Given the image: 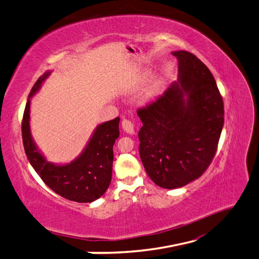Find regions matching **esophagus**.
I'll return each mask as SVG.
<instances>
[{
    "mask_svg": "<svg viewBox=\"0 0 259 259\" xmlns=\"http://www.w3.org/2000/svg\"><path fill=\"white\" fill-rule=\"evenodd\" d=\"M121 125H122V129L127 132V134L129 135H135V128H134V123H132L130 120H128V119H123L122 122H121Z\"/></svg>",
    "mask_w": 259,
    "mask_h": 259,
    "instance_id": "esophagus-1",
    "label": "esophagus"
}]
</instances>
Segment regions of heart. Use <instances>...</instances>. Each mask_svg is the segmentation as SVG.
Returning a JSON list of instances; mask_svg holds the SVG:
<instances>
[{
  "label": "heart",
  "instance_id": "b5f03b06",
  "mask_svg": "<svg viewBox=\"0 0 259 259\" xmlns=\"http://www.w3.org/2000/svg\"><path fill=\"white\" fill-rule=\"evenodd\" d=\"M148 77H150V73L145 72L144 74L141 76V78L139 79V83L144 82ZM139 83H135L134 88H137ZM165 86H166V78L156 79V81L153 84H152L151 88L149 89V91L147 93V96H145V101H147L148 103L154 102L155 99H157V97L162 94V92L165 89Z\"/></svg>",
  "mask_w": 259,
  "mask_h": 259
}]
</instances>
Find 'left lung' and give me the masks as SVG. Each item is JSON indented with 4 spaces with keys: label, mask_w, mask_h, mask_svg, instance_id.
<instances>
[{
    "label": "left lung",
    "mask_w": 259,
    "mask_h": 259,
    "mask_svg": "<svg viewBox=\"0 0 259 259\" xmlns=\"http://www.w3.org/2000/svg\"><path fill=\"white\" fill-rule=\"evenodd\" d=\"M178 78L156 102L138 110L139 153L157 186L175 189L200 177L213 158L224 123L223 101L207 65L173 51Z\"/></svg>",
    "instance_id": "obj_1"
}]
</instances>
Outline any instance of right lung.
Instances as JSON below:
<instances>
[{"instance_id": "obj_1", "label": "right lung", "mask_w": 259, "mask_h": 259, "mask_svg": "<svg viewBox=\"0 0 259 259\" xmlns=\"http://www.w3.org/2000/svg\"><path fill=\"white\" fill-rule=\"evenodd\" d=\"M52 71H46L37 79L28 95L24 111L22 135L26 155L30 165L49 188L61 197L76 202H93L101 198L109 187L112 174V147L119 137V121L98 124L85 148L69 163H54L39 150L30 130V99L41 89Z\"/></svg>"}]
</instances>
